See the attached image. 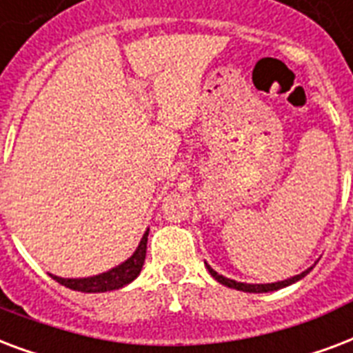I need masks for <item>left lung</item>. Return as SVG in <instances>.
Here are the masks:
<instances>
[{
	"label": "left lung",
	"mask_w": 353,
	"mask_h": 353,
	"mask_svg": "<svg viewBox=\"0 0 353 353\" xmlns=\"http://www.w3.org/2000/svg\"><path fill=\"white\" fill-rule=\"evenodd\" d=\"M207 270L211 274L212 278L216 279L219 283L225 285V287H230V289H236V290H242V292H272V290H278V289H283V287H289V285L296 283L298 279H302L303 276H307L309 270L313 268H307V270H303L302 274H298L294 278H289V279H283V281H276V283H241V281H235V279H230V278H224L222 274H219L216 270H212L211 266L207 265Z\"/></svg>",
	"instance_id": "1"
}]
</instances>
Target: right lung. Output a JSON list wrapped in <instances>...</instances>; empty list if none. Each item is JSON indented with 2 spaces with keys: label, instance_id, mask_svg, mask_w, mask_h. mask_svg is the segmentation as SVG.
Returning <instances> with one entry per match:
<instances>
[{
  "label": "right lung",
  "instance_id": "add662e5",
  "mask_svg": "<svg viewBox=\"0 0 353 353\" xmlns=\"http://www.w3.org/2000/svg\"><path fill=\"white\" fill-rule=\"evenodd\" d=\"M148 233L146 230L144 236L139 242V248L134 250V254L129 257L128 261H123L122 265L114 266L111 270H107L103 274L92 276V278H77V279H66L59 278L50 274L51 278L55 279L57 283L64 285L72 290H79V292H107V290H117L131 283L142 270L144 259H146V244H148Z\"/></svg>",
  "mask_w": 353,
  "mask_h": 353
}]
</instances>
